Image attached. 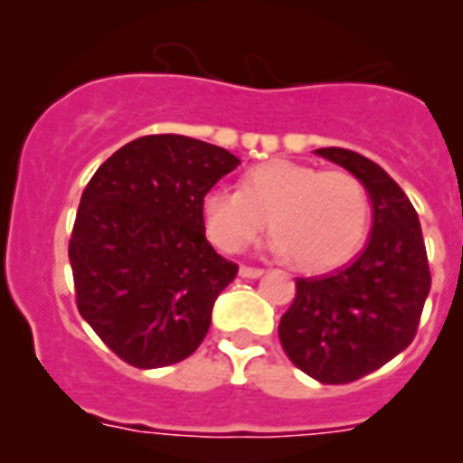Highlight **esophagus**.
I'll list each match as a JSON object with an SVG mask.
<instances>
[{"label": "esophagus", "instance_id": "obj_1", "mask_svg": "<svg viewBox=\"0 0 463 463\" xmlns=\"http://www.w3.org/2000/svg\"><path fill=\"white\" fill-rule=\"evenodd\" d=\"M240 277H244V279H259V277H263V270L260 268H247V265H242L240 268Z\"/></svg>", "mask_w": 463, "mask_h": 463}]
</instances>
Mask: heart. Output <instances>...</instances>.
Instances as JSON below:
<instances>
[{
    "instance_id": "1",
    "label": "heart",
    "mask_w": 463,
    "mask_h": 463,
    "mask_svg": "<svg viewBox=\"0 0 463 463\" xmlns=\"http://www.w3.org/2000/svg\"><path fill=\"white\" fill-rule=\"evenodd\" d=\"M265 219L275 232L268 242L275 254L291 256L300 270H331L364 247L371 198L349 172H324L288 158L247 170L240 191L214 186L204 193V231L226 254L254 242Z\"/></svg>"
}]
</instances>
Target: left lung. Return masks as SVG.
<instances>
[{"label":"left lung","instance_id":"8db88e82","mask_svg":"<svg viewBox=\"0 0 463 463\" xmlns=\"http://www.w3.org/2000/svg\"><path fill=\"white\" fill-rule=\"evenodd\" d=\"M368 191V244L347 268L298 277L296 298L279 321V340L300 371L324 384H347L403 352L431 288L420 219L380 165L347 148H317Z\"/></svg>","mask_w":463,"mask_h":463}]
</instances>
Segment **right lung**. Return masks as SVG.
Here are the masks:
<instances>
[{
  "label": "right lung",
  "mask_w": 463,
  "mask_h": 463,
  "mask_svg": "<svg viewBox=\"0 0 463 463\" xmlns=\"http://www.w3.org/2000/svg\"><path fill=\"white\" fill-rule=\"evenodd\" d=\"M240 158L184 135L120 146L88 182L70 240L76 305L135 368L191 356L237 265L204 237L203 198Z\"/></svg>",
  "instance_id": "1"
}]
</instances>
